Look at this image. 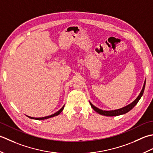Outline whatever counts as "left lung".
<instances>
[{
  "label": "left lung",
  "mask_w": 153,
  "mask_h": 153,
  "mask_svg": "<svg viewBox=\"0 0 153 153\" xmlns=\"http://www.w3.org/2000/svg\"><path fill=\"white\" fill-rule=\"evenodd\" d=\"M145 82L146 81H145L144 85H143V89L141 90V92H140L139 95L138 96V97L137 98L135 101H133L131 104H129L128 105H127L126 107H123L122 108L118 109V110H111V111H105V110H102L100 109H99L98 108L95 107L94 105H93L91 102H90V104L91 105V107L93 108L95 111L97 112L99 114L102 115V116H120V115H122V114H125L127 113V112L129 111L131 109H133L134 108V106L137 104L138 102L139 101V100L141 99V96L143 94V92H144V90H145Z\"/></svg>",
  "instance_id": "1"
}]
</instances>
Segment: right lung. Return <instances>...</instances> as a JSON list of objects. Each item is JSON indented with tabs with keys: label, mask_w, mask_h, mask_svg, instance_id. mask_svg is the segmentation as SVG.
Wrapping results in <instances>:
<instances>
[{
	"label": "right lung",
	"mask_w": 153,
	"mask_h": 153,
	"mask_svg": "<svg viewBox=\"0 0 153 153\" xmlns=\"http://www.w3.org/2000/svg\"><path fill=\"white\" fill-rule=\"evenodd\" d=\"M64 106L65 105H63V107H62L60 110H59L58 111L56 112V113L53 114L51 115V116H46V117H30V116H27L28 117L31 118V119H33V120H45V119H48V118H50V117H54V116H58V115L59 114L61 113V111L63 110L64 109Z\"/></svg>",
	"instance_id": "1"
}]
</instances>
